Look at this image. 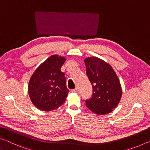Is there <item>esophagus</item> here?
I'll use <instances>...</instances> for the list:
<instances>
[{"label":"esophagus","instance_id":"34e87169","mask_svg":"<svg viewBox=\"0 0 150 150\" xmlns=\"http://www.w3.org/2000/svg\"><path fill=\"white\" fill-rule=\"evenodd\" d=\"M71 92H72V93H77V88H75V89L71 90Z\"/></svg>","mask_w":150,"mask_h":150}]
</instances>
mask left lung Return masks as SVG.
Here are the masks:
<instances>
[{"mask_svg":"<svg viewBox=\"0 0 150 150\" xmlns=\"http://www.w3.org/2000/svg\"><path fill=\"white\" fill-rule=\"evenodd\" d=\"M85 63L93 87L92 96L86 100V105L96 115L111 112L120 102L122 93L120 80L112 67L99 58L87 57Z\"/></svg>","mask_w":150,"mask_h":150,"instance_id":"obj_1","label":"left lung"}]
</instances>
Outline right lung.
Returning <instances> with one entry per match:
<instances>
[{"label":"right lung","mask_w":150,"mask_h":150,"mask_svg":"<svg viewBox=\"0 0 150 150\" xmlns=\"http://www.w3.org/2000/svg\"><path fill=\"white\" fill-rule=\"evenodd\" d=\"M65 62V57L53 55L35 70L30 78L29 96L40 110H55L65 101L69 91L66 86L65 73L61 71Z\"/></svg>","instance_id":"1"}]
</instances>
